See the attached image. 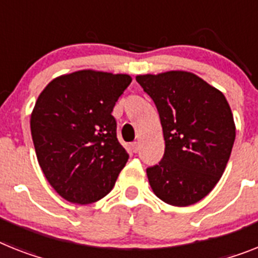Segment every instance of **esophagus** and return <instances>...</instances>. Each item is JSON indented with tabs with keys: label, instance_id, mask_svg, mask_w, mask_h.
<instances>
[{
	"label": "esophagus",
	"instance_id": "34e87169",
	"mask_svg": "<svg viewBox=\"0 0 258 258\" xmlns=\"http://www.w3.org/2000/svg\"><path fill=\"white\" fill-rule=\"evenodd\" d=\"M130 146H131V149H133V152L136 153V152H138V151H139V143H138V142L131 143Z\"/></svg>",
	"mask_w": 258,
	"mask_h": 258
}]
</instances>
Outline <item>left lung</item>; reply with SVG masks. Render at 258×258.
<instances>
[{"label": "left lung", "instance_id": "8db88e82", "mask_svg": "<svg viewBox=\"0 0 258 258\" xmlns=\"http://www.w3.org/2000/svg\"><path fill=\"white\" fill-rule=\"evenodd\" d=\"M155 102L165 152L147 168L153 192L172 206H190L215 187L231 156L236 130L226 97L182 71L138 76Z\"/></svg>", "mask_w": 258, "mask_h": 258}]
</instances>
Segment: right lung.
<instances>
[{
	"label": "right lung",
	"mask_w": 258,
	"mask_h": 258,
	"mask_svg": "<svg viewBox=\"0 0 258 258\" xmlns=\"http://www.w3.org/2000/svg\"><path fill=\"white\" fill-rule=\"evenodd\" d=\"M133 79L79 71L52 80L31 114V136L49 185L72 203L107 196L128 160L112 109Z\"/></svg>",
	"instance_id": "obj_1"
}]
</instances>
